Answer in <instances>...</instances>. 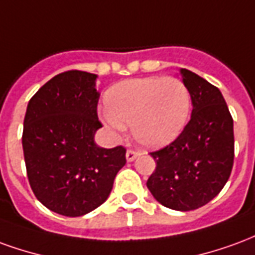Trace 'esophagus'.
Returning a JSON list of instances; mask_svg holds the SVG:
<instances>
[{"mask_svg": "<svg viewBox=\"0 0 255 255\" xmlns=\"http://www.w3.org/2000/svg\"><path fill=\"white\" fill-rule=\"evenodd\" d=\"M138 153L136 151H133V150H128L127 153H126V158H127L128 162H131V161L136 160L138 158Z\"/></svg>", "mask_w": 255, "mask_h": 255, "instance_id": "34e87169", "label": "esophagus"}]
</instances>
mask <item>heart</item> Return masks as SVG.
Here are the masks:
<instances>
[{
  "label": "heart",
  "instance_id": "obj_1",
  "mask_svg": "<svg viewBox=\"0 0 255 255\" xmlns=\"http://www.w3.org/2000/svg\"><path fill=\"white\" fill-rule=\"evenodd\" d=\"M104 123L115 132L131 124L136 142L157 149L173 142L186 127L191 94L180 79L149 76L123 80L106 91Z\"/></svg>",
  "mask_w": 255,
  "mask_h": 255
}]
</instances>
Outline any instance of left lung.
<instances>
[{"instance_id": "obj_1", "label": "left lung", "mask_w": 255, "mask_h": 255, "mask_svg": "<svg viewBox=\"0 0 255 255\" xmlns=\"http://www.w3.org/2000/svg\"><path fill=\"white\" fill-rule=\"evenodd\" d=\"M180 75L191 94V119L171 144L150 153L157 166L146 186L165 208L188 212L210 202L230 179L234 120L217 87L184 68Z\"/></svg>"}]
</instances>
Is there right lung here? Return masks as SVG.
I'll use <instances>...</instances> for the list:
<instances>
[{"label":"right lung","instance_id":"1","mask_svg":"<svg viewBox=\"0 0 255 255\" xmlns=\"http://www.w3.org/2000/svg\"><path fill=\"white\" fill-rule=\"evenodd\" d=\"M97 75L68 71L43 84L27 106L23 128L27 176L38 201L54 213L78 217L105 202L126 149H104L94 136L100 91Z\"/></svg>","mask_w":255,"mask_h":255}]
</instances>
